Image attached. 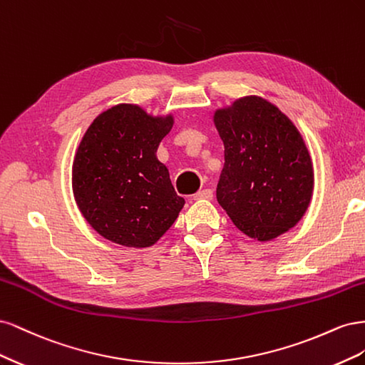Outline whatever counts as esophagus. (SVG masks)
<instances>
[{"instance_id": "esophagus-1", "label": "esophagus", "mask_w": 365, "mask_h": 365, "mask_svg": "<svg viewBox=\"0 0 365 365\" xmlns=\"http://www.w3.org/2000/svg\"><path fill=\"white\" fill-rule=\"evenodd\" d=\"M196 201H210L213 197V192L210 189H204V190H200L195 196Z\"/></svg>"}]
</instances>
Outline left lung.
Instances as JSON below:
<instances>
[{
	"instance_id": "left-lung-1",
	"label": "left lung",
	"mask_w": 365,
	"mask_h": 365,
	"mask_svg": "<svg viewBox=\"0 0 365 365\" xmlns=\"http://www.w3.org/2000/svg\"><path fill=\"white\" fill-rule=\"evenodd\" d=\"M213 121L225 148L217 202L254 240L268 242L289 231L314 192V165L300 132L259 96L216 109Z\"/></svg>"
}]
</instances>
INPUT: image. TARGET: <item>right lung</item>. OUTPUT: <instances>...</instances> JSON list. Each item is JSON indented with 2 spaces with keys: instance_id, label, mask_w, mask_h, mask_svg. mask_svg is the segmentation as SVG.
<instances>
[{
  "instance_id": "add662e5",
  "label": "right lung",
  "mask_w": 365,
  "mask_h": 365,
  "mask_svg": "<svg viewBox=\"0 0 365 365\" xmlns=\"http://www.w3.org/2000/svg\"><path fill=\"white\" fill-rule=\"evenodd\" d=\"M173 115H150L120 103L98 114L76 149L73 195L98 235L129 248L157 244L178 217L184 197L157 158Z\"/></svg>"
}]
</instances>
